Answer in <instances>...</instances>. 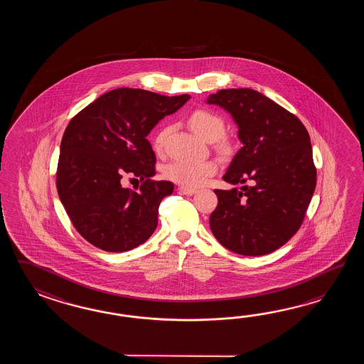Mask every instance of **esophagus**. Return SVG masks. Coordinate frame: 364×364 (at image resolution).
I'll return each instance as SVG.
<instances>
[{
  "mask_svg": "<svg viewBox=\"0 0 364 364\" xmlns=\"http://www.w3.org/2000/svg\"><path fill=\"white\" fill-rule=\"evenodd\" d=\"M179 193H182L183 195H193V193H196V190L182 186V187H179Z\"/></svg>",
  "mask_w": 364,
  "mask_h": 364,
  "instance_id": "1",
  "label": "esophagus"
}]
</instances>
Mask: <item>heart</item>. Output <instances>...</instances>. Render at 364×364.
<instances>
[{
	"mask_svg": "<svg viewBox=\"0 0 364 364\" xmlns=\"http://www.w3.org/2000/svg\"><path fill=\"white\" fill-rule=\"evenodd\" d=\"M188 124L193 132L207 141L218 140L225 132L223 118L205 109H199L191 113ZM168 129H163L156 135L154 148L156 152L163 151ZM218 165L213 160H177L165 168V177L183 187H199L216 174Z\"/></svg>",
	"mask_w": 364,
	"mask_h": 364,
	"instance_id": "heart-1",
	"label": "heart"
}]
</instances>
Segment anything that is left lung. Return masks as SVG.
<instances>
[{
  "mask_svg": "<svg viewBox=\"0 0 364 364\" xmlns=\"http://www.w3.org/2000/svg\"><path fill=\"white\" fill-rule=\"evenodd\" d=\"M207 102L232 114L243 144L224 181L251 183L215 190L210 230L235 254H271L298 232L315 191L309 132L298 117L255 90H220Z\"/></svg>",
  "mask_w": 364,
  "mask_h": 364,
  "instance_id": "obj_1",
  "label": "left lung"
}]
</instances>
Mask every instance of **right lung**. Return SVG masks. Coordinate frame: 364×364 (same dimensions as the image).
I'll list each match as a JSON object with an SVG mask.
<instances>
[{"mask_svg":"<svg viewBox=\"0 0 364 364\" xmlns=\"http://www.w3.org/2000/svg\"><path fill=\"white\" fill-rule=\"evenodd\" d=\"M188 99L117 88L71 118L62 136L55 183L74 228L95 247L124 252L155 232L159 205L174 185L151 179L156 156L147 135ZM126 172L142 181L138 192L120 185Z\"/></svg>","mask_w":364,"mask_h":364,"instance_id":"1","label":"right lung"}]
</instances>
